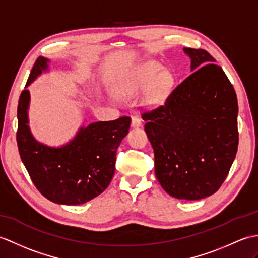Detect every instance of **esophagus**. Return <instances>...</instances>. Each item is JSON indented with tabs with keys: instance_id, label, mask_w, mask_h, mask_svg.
<instances>
[{
	"instance_id": "esophagus-1",
	"label": "esophagus",
	"mask_w": 258,
	"mask_h": 258,
	"mask_svg": "<svg viewBox=\"0 0 258 258\" xmlns=\"http://www.w3.org/2000/svg\"><path fill=\"white\" fill-rule=\"evenodd\" d=\"M142 125V121L139 116H132V127H140Z\"/></svg>"
}]
</instances>
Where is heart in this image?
Returning a JSON list of instances; mask_svg holds the SVG:
<instances>
[{
	"instance_id": "obj_1",
	"label": "heart",
	"mask_w": 258,
	"mask_h": 258,
	"mask_svg": "<svg viewBox=\"0 0 258 258\" xmlns=\"http://www.w3.org/2000/svg\"><path fill=\"white\" fill-rule=\"evenodd\" d=\"M158 64H152L137 75L130 83V92L137 93L147 89L146 98L151 103H158L169 93L173 77L169 71H161Z\"/></svg>"
}]
</instances>
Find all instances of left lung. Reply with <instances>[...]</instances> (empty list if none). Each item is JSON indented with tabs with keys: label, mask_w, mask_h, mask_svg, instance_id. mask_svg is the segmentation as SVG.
I'll list each match as a JSON object with an SVG mask.
<instances>
[{
	"label": "left lung",
	"mask_w": 258,
	"mask_h": 258,
	"mask_svg": "<svg viewBox=\"0 0 258 258\" xmlns=\"http://www.w3.org/2000/svg\"><path fill=\"white\" fill-rule=\"evenodd\" d=\"M183 51L192 73L142 118L161 187L177 199L199 200L217 192L234 161L238 105L234 88L210 53Z\"/></svg>",
	"instance_id": "left-lung-1"
}]
</instances>
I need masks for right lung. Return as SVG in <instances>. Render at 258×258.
<instances>
[{"mask_svg":"<svg viewBox=\"0 0 258 258\" xmlns=\"http://www.w3.org/2000/svg\"><path fill=\"white\" fill-rule=\"evenodd\" d=\"M49 59L39 57L28 77L17 106L16 141L20 156L35 187L58 205L78 206L107 188L115 171L116 151L127 135L131 117L95 122L80 127L75 139L60 147L35 140L28 126L31 95L26 89L48 69Z\"/></svg>","mask_w":258,"mask_h":258,"instance_id":"right-lung-1","label":"right lung"}]
</instances>
